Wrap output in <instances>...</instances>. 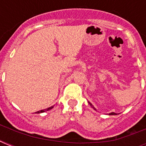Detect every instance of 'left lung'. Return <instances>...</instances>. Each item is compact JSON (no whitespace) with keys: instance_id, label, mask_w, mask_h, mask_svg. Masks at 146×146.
I'll return each mask as SVG.
<instances>
[{"instance_id":"1","label":"left lung","mask_w":146,"mask_h":146,"mask_svg":"<svg viewBox=\"0 0 146 146\" xmlns=\"http://www.w3.org/2000/svg\"><path fill=\"white\" fill-rule=\"evenodd\" d=\"M89 102V104H90V106H91L92 108L94 109V110H96V109L95 108V107H94L93 105H92V103H90V102ZM109 115H117V113H114V112H111V113H109Z\"/></svg>"}]
</instances>
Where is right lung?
<instances>
[{"instance_id":"1","label":"right lung","mask_w":146,"mask_h":146,"mask_svg":"<svg viewBox=\"0 0 146 146\" xmlns=\"http://www.w3.org/2000/svg\"><path fill=\"white\" fill-rule=\"evenodd\" d=\"M53 108H54V106H51V107H50V108H48L44 109V110H41V111H37V112H36V113H43V112H45V111H49V110H50V109H52Z\"/></svg>"}]
</instances>
